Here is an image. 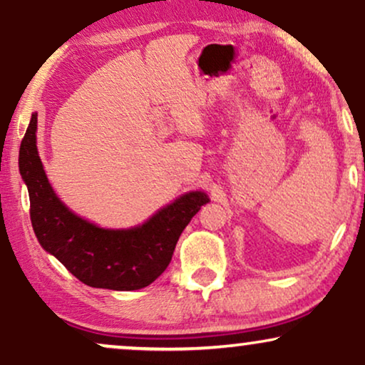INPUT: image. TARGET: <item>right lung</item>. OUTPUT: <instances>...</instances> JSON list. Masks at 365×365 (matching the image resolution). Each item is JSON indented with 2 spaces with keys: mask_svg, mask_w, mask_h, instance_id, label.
I'll list each match as a JSON object with an SVG mask.
<instances>
[{
  "mask_svg": "<svg viewBox=\"0 0 365 365\" xmlns=\"http://www.w3.org/2000/svg\"><path fill=\"white\" fill-rule=\"evenodd\" d=\"M37 115L20 145V174L30 196V220L40 245L84 284L115 291L142 289L165 271L186 225L208 203L187 192L130 230H105L76 217L52 191L37 152Z\"/></svg>",
  "mask_w": 365,
  "mask_h": 365,
  "instance_id": "1",
  "label": "right lung"
}]
</instances>
